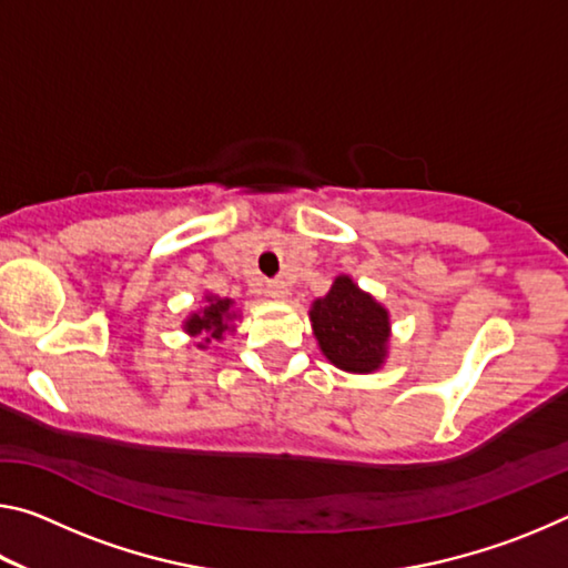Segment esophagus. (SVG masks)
<instances>
[{"instance_id":"34e87169","label":"esophagus","mask_w":568,"mask_h":568,"mask_svg":"<svg viewBox=\"0 0 568 568\" xmlns=\"http://www.w3.org/2000/svg\"><path fill=\"white\" fill-rule=\"evenodd\" d=\"M267 295L277 297V301H285V297L291 295V287H287V283L281 281V277H275V281H267Z\"/></svg>"}]
</instances>
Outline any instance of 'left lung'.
Returning <instances> with one entry per match:
<instances>
[{"label": "left lung", "mask_w": 568, "mask_h": 568, "mask_svg": "<svg viewBox=\"0 0 568 568\" xmlns=\"http://www.w3.org/2000/svg\"><path fill=\"white\" fill-rule=\"evenodd\" d=\"M311 321L325 358L338 368L371 373L386 358L388 311L351 277H335L328 295L313 303Z\"/></svg>", "instance_id": "1"}]
</instances>
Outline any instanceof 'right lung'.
<instances>
[{
  "label": "right lung",
  "instance_id": "1",
  "mask_svg": "<svg viewBox=\"0 0 568 568\" xmlns=\"http://www.w3.org/2000/svg\"><path fill=\"white\" fill-rule=\"evenodd\" d=\"M233 301H227V297H213L207 295V305L203 313H195L192 318L185 323V331L190 335H205V343L210 341H220L223 338V333L227 331V321L233 318ZM205 343H197L200 348H205Z\"/></svg>",
  "mask_w": 568,
  "mask_h": 568
}]
</instances>
